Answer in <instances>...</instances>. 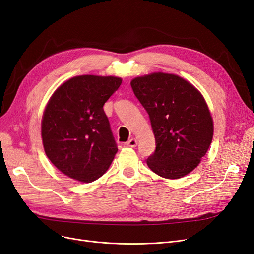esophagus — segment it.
Here are the masks:
<instances>
[{
  "label": "esophagus",
  "mask_w": 254,
  "mask_h": 254,
  "mask_svg": "<svg viewBox=\"0 0 254 254\" xmlns=\"http://www.w3.org/2000/svg\"><path fill=\"white\" fill-rule=\"evenodd\" d=\"M126 145H127V146H129V147H135V146L137 145V140H136L135 138L129 139L128 141L126 143Z\"/></svg>",
  "instance_id": "obj_1"
}]
</instances>
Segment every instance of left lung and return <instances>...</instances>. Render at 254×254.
<instances>
[{"instance_id": "8db88e82", "label": "left lung", "mask_w": 254, "mask_h": 254, "mask_svg": "<svg viewBox=\"0 0 254 254\" xmlns=\"http://www.w3.org/2000/svg\"><path fill=\"white\" fill-rule=\"evenodd\" d=\"M151 120L156 149L146 163L166 179L192 172L207 153L213 122L202 94L175 74L152 73L130 81Z\"/></svg>"}]
</instances>
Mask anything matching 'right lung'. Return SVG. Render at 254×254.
Wrapping results in <instances>:
<instances>
[{"label": "right lung", "instance_id": "obj_1", "mask_svg": "<svg viewBox=\"0 0 254 254\" xmlns=\"http://www.w3.org/2000/svg\"><path fill=\"white\" fill-rule=\"evenodd\" d=\"M121 81L115 76H75L47 103L42 120L44 149L65 176L90 183L108 171L118 148L103 105Z\"/></svg>", "mask_w": 254, "mask_h": 254}]
</instances>
